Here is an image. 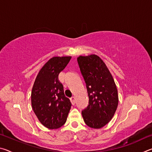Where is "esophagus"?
I'll return each instance as SVG.
<instances>
[{"label":"esophagus","mask_w":152,"mask_h":152,"mask_svg":"<svg viewBox=\"0 0 152 152\" xmlns=\"http://www.w3.org/2000/svg\"><path fill=\"white\" fill-rule=\"evenodd\" d=\"M70 101H71L72 104L73 105L75 104V103H76V99H75V97H74V96L71 97L70 98Z\"/></svg>","instance_id":"34e87169"}]
</instances>
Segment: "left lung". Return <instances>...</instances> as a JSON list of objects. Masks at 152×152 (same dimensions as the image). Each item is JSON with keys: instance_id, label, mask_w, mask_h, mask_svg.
Here are the masks:
<instances>
[{"instance_id": "1", "label": "left lung", "mask_w": 152, "mask_h": 152, "mask_svg": "<svg viewBox=\"0 0 152 152\" xmlns=\"http://www.w3.org/2000/svg\"><path fill=\"white\" fill-rule=\"evenodd\" d=\"M78 64L86 83L88 104L82 115L90 127L100 129L109 123L119 102L117 89L109 69L99 56H80Z\"/></svg>"}]
</instances>
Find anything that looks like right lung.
<instances>
[{
    "instance_id": "1",
    "label": "right lung",
    "mask_w": 152,
    "mask_h": 152,
    "mask_svg": "<svg viewBox=\"0 0 152 152\" xmlns=\"http://www.w3.org/2000/svg\"><path fill=\"white\" fill-rule=\"evenodd\" d=\"M70 56L53 57L41 69L31 92L33 111L42 124L50 129L66 123L72 106L64 92L58 75L68 65Z\"/></svg>"
}]
</instances>
